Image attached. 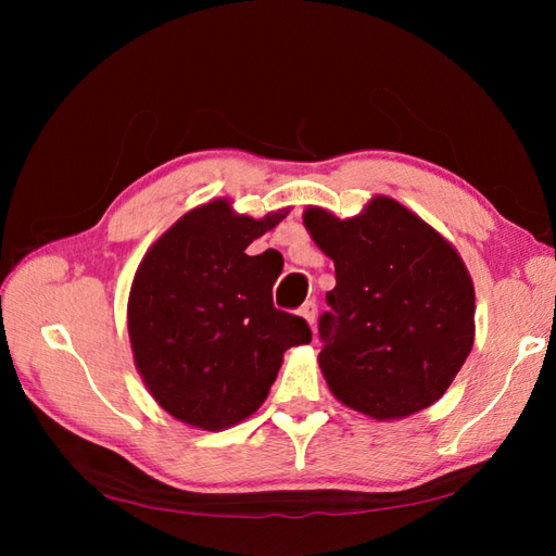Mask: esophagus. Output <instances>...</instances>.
I'll return each instance as SVG.
<instances>
[{
  "mask_svg": "<svg viewBox=\"0 0 556 556\" xmlns=\"http://www.w3.org/2000/svg\"><path fill=\"white\" fill-rule=\"evenodd\" d=\"M299 313H301V317H304L306 323L313 327V325H315V317H317V304H315V301H306V304L301 306Z\"/></svg>",
  "mask_w": 556,
  "mask_h": 556,
  "instance_id": "esophagus-1",
  "label": "esophagus"
}]
</instances>
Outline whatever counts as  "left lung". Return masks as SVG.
I'll return each instance as SVG.
<instances>
[{
  "instance_id": "left-lung-1",
  "label": "left lung",
  "mask_w": 556,
  "mask_h": 556,
  "mask_svg": "<svg viewBox=\"0 0 556 556\" xmlns=\"http://www.w3.org/2000/svg\"><path fill=\"white\" fill-rule=\"evenodd\" d=\"M304 225L336 268L317 325L331 394L374 419L429 408L473 348L476 292L459 252L390 197L348 220L308 206Z\"/></svg>"
}]
</instances>
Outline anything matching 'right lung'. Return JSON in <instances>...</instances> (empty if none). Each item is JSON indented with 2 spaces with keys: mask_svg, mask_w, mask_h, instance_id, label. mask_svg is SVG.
Instances as JSON below:
<instances>
[{
  "mask_svg": "<svg viewBox=\"0 0 556 556\" xmlns=\"http://www.w3.org/2000/svg\"><path fill=\"white\" fill-rule=\"evenodd\" d=\"M288 213L255 220L215 199L185 213L141 260L127 304L134 364L180 422L239 425L268 396L285 350L311 343L306 319L274 306L278 260L245 252Z\"/></svg>",
  "mask_w": 556,
  "mask_h": 556,
  "instance_id": "1",
  "label": "right lung"
}]
</instances>
